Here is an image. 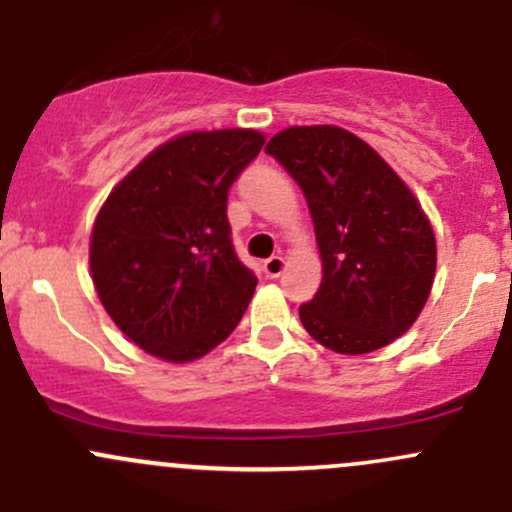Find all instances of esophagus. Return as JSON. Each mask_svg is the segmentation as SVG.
I'll return each mask as SVG.
<instances>
[{
  "mask_svg": "<svg viewBox=\"0 0 512 512\" xmlns=\"http://www.w3.org/2000/svg\"><path fill=\"white\" fill-rule=\"evenodd\" d=\"M262 272H265V275L270 277V280H275V277H280L282 272H285V257L272 255L270 260L262 262Z\"/></svg>",
  "mask_w": 512,
  "mask_h": 512,
  "instance_id": "34e87169",
  "label": "esophagus"
}]
</instances>
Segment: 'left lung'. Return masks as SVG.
<instances>
[{
    "mask_svg": "<svg viewBox=\"0 0 512 512\" xmlns=\"http://www.w3.org/2000/svg\"><path fill=\"white\" fill-rule=\"evenodd\" d=\"M297 180L322 255L304 329L339 354H369L406 332L436 275V237L404 180L337 126H294L265 148Z\"/></svg>",
    "mask_w": 512,
    "mask_h": 512,
    "instance_id": "left-lung-1",
    "label": "left lung"
}]
</instances>
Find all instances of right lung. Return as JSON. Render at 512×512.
Wrapping results in <instances>:
<instances>
[{
	"mask_svg": "<svg viewBox=\"0 0 512 512\" xmlns=\"http://www.w3.org/2000/svg\"><path fill=\"white\" fill-rule=\"evenodd\" d=\"M265 136L185 133L113 188L91 235V277L116 327L143 352L193 361L232 334L257 277L232 247L227 193Z\"/></svg>",
	"mask_w": 512,
	"mask_h": 512,
	"instance_id": "right-lung-1",
	"label": "right lung"
}]
</instances>
